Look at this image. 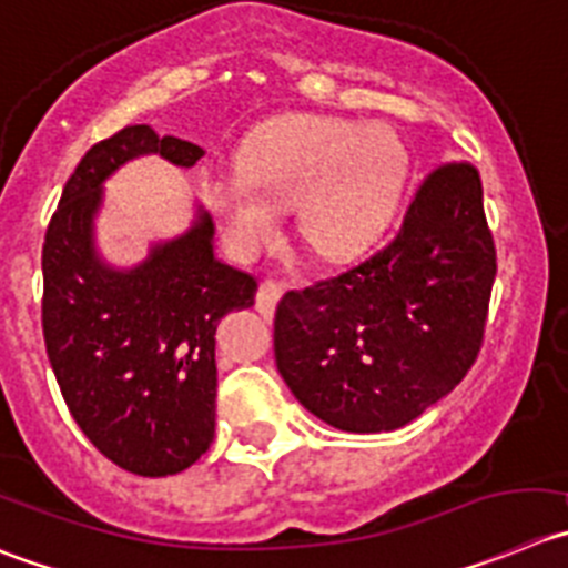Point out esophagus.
<instances>
[{
    "label": "esophagus",
    "mask_w": 568,
    "mask_h": 568,
    "mask_svg": "<svg viewBox=\"0 0 568 568\" xmlns=\"http://www.w3.org/2000/svg\"><path fill=\"white\" fill-rule=\"evenodd\" d=\"M283 291H285V285L277 283V280H263V283H260L257 311L266 316V320L274 314V308H277V302H280V296H283Z\"/></svg>",
    "instance_id": "esophagus-1"
}]
</instances>
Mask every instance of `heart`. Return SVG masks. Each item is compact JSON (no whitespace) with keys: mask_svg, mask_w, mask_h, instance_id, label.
<instances>
[{"mask_svg":"<svg viewBox=\"0 0 568 568\" xmlns=\"http://www.w3.org/2000/svg\"><path fill=\"white\" fill-rule=\"evenodd\" d=\"M243 173L206 179L204 195L241 252L277 232L280 210L296 206L300 235L322 257L373 246L404 204L412 156L384 123L296 114L254 131L241 153Z\"/></svg>","mask_w":568,"mask_h":568,"instance_id":"b5f03b06","label":"heart"}]
</instances>
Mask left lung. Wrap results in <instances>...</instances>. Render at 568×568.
Masks as SVG:
<instances>
[{
  "label": "left lung",
  "mask_w": 568,
  "mask_h": 568,
  "mask_svg": "<svg viewBox=\"0 0 568 568\" xmlns=\"http://www.w3.org/2000/svg\"><path fill=\"white\" fill-rule=\"evenodd\" d=\"M493 280L479 173L465 162L443 164L417 190L389 246L280 300V375L327 426L404 428L476 362Z\"/></svg>",
  "instance_id": "obj_1"
}]
</instances>
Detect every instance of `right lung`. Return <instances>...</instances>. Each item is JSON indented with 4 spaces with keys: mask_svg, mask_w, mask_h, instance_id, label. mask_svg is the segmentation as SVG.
Returning a JSON list of instances; mask_svg holds the SVG:
<instances>
[{
    "mask_svg": "<svg viewBox=\"0 0 568 568\" xmlns=\"http://www.w3.org/2000/svg\"><path fill=\"white\" fill-rule=\"evenodd\" d=\"M193 168L204 148L129 125L87 151L47 226V356L69 412L103 457L136 476L190 468L215 437V327L252 308L257 280L215 257V224L151 243L134 266L98 248L105 179L140 156Z\"/></svg>",
    "mask_w": 568,
    "mask_h": 568,
    "instance_id": "1",
    "label": "right lung"
}]
</instances>
